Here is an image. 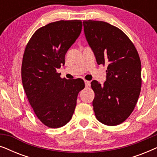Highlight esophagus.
<instances>
[{
  "mask_svg": "<svg viewBox=\"0 0 157 157\" xmlns=\"http://www.w3.org/2000/svg\"><path fill=\"white\" fill-rule=\"evenodd\" d=\"M84 82H85V86H86V87H89L90 86V81H86V80H85L84 81Z\"/></svg>",
  "mask_w": 157,
  "mask_h": 157,
  "instance_id": "obj_1",
  "label": "esophagus"
}]
</instances>
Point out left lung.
<instances>
[{
  "label": "left lung",
  "instance_id": "obj_1",
  "mask_svg": "<svg viewBox=\"0 0 157 157\" xmlns=\"http://www.w3.org/2000/svg\"><path fill=\"white\" fill-rule=\"evenodd\" d=\"M84 34L98 65L107 64L106 80L92 81L96 117L108 126L119 125L129 117L141 87L140 58L134 45L117 27L104 21H83Z\"/></svg>",
  "mask_w": 157,
  "mask_h": 157
}]
</instances>
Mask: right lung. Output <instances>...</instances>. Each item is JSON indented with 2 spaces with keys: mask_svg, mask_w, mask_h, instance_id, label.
Wrapping results in <instances>:
<instances>
[{
  "mask_svg": "<svg viewBox=\"0 0 157 157\" xmlns=\"http://www.w3.org/2000/svg\"><path fill=\"white\" fill-rule=\"evenodd\" d=\"M81 29L80 20L48 23L33 33L25 47L23 86L36 115L48 127H61L70 121L79 91L85 87L82 79L61 78L56 72Z\"/></svg>",
  "mask_w": 157,
  "mask_h": 157,
  "instance_id": "add662e5",
  "label": "right lung"
}]
</instances>
